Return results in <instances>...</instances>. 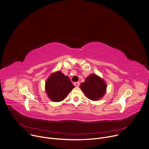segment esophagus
<instances>
[{
    "mask_svg": "<svg viewBox=\"0 0 149 149\" xmlns=\"http://www.w3.org/2000/svg\"><path fill=\"white\" fill-rule=\"evenodd\" d=\"M74 85L75 86H79V82H74Z\"/></svg>",
    "mask_w": 149,
    "mask_h": 149,
    "instance_id": "34e87169",
    "label": "esophagus"
}]
</instances>
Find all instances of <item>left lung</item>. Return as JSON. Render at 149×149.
Returning <instances> with one entry per match:
<instances>
[{"instance_id": "1", "label": "left lung", "mask_w": 149, "mask_h": 149, "mask_svg": "<svg viewBox=\"0 0 149 149\" xmlns=\"http://www.w3.org/2000/svg\"><path fill=\"white\" fill-rule=\"evenodd\" d=\"M79 87L86 96L92 101H97L101 99L107 90L105 82L95 74L88 76L85 82L81 84Z\"/></svg>"}]
</instances>
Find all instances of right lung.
I'll return each instance as SVG.
<instances>
[{"instance_id":"add662e5","label":"right lung","mask_w":149,"mask_h":149,"mask_svg":"<svg viewBox=\"0 0 149 149\" xmlns=\"http://www.w3.org/2000/svg\"><path fill=\"white\" fill-rule=\"evenodd\" d=\"M74 88L69 77L60 71L48 78L45 86L48 97L54 102L63 101Z\"/></svg>"}]
</instances>
